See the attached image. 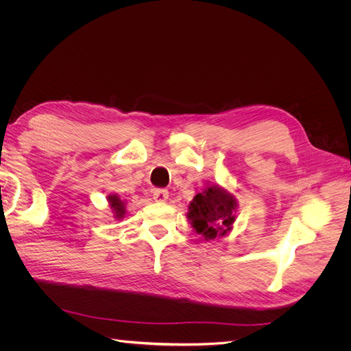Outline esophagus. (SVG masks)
Segmentation results:
<instances>
[{"mask_svg": "<svg viewBox=\"0 0 351 351\" xmlns=\"http://www.w3.org/2000/svg\"><path fill=\"white\" fill-rule=\"evenodd\" d=\"M154 200L155 202H167L168 200V190L155 189L154 190Z\"/></svg>", "mask_w": 351, "mask_h": 351, "instance_id": "34e87169", "label": "esophagus"}]
</instances>
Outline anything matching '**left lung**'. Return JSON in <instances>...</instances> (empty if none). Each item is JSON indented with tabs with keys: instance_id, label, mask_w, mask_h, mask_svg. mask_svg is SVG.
Wrapping results in <instances>:
<instances>
[{
	"instance_id": "8db88e82",
	"label": "left lung",
	"mask_w": 351,
	"mask_h": 351,
	"mask_svg": "<svg viewBox=\"0 0 351 351\" xmlns=\"http://www.w3.org/2000/svg\"><path fill=\"white\" fill-rule=\"evenodd\" d=\"M187 219L205 241L226 237L237 219L239 202L228 189L208 184L187 206Z\"/></svg>"
}]
</instances>
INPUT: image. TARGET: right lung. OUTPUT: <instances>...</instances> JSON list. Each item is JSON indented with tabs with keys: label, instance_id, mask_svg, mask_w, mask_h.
I'll use <instances>...</instances> for the list:
<instances>
[{
	"label": "right lung",
	"instance_id": "add662e5",
	"mask_svg": "<svg viewBox=\"0 0 351 351\" xmlns=\"http://www.w3.org/2000/svg\"><path fill=\"white\" fill-rule=\"evenodd\" d=\"M108 204L110 208L112 210V217L115 218V221H120L125 217V200H121L120 196L117 193H111L108 195Z\"/></svg>",
	"mask_w": 351,
	"mask_h": 351
}]
</instances>
